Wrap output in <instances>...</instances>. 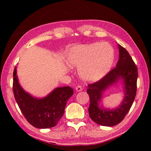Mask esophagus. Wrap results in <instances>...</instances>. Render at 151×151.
I'll return each instance as SVG.
<instances>
[{"label": "esophagus", "mask_w": 151, "mask_h": 151, "mask_svg": "<svg viewBox=\"0 0 151 151\" xmlns=\"http://www.w3.org/2000/svg\"><path fill=\"white\" fill-rule=\"evenodd\" d=\"M76 91H78V92L81 91L82 90H83V87H82L81 85H78L76 86Z\"/></svg>", "instance_id": "esophagus-1"}]
</instances>
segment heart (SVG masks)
I'll return each mask as SVG.
<instances>
[{
	"label": "heart",
	"mask_w": 151,
	"mask_h": 151,
	"mask_svg": "<svg viewBox=\"0 0 151 151\" xmlns=\"http://www.w3.org/2000/svg\"><path fill=\"white\" fill-rule=\"evenodd\" d=\"M114 60V51L106 42H95L88 45H78L70 50L68 63L73 67L79 68L82 78L94 81L105 76Z\"/></svg>",
	"instance_id": "b5f03b06"
}]
</instances>
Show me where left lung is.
I'll return each mask as SVG.
<instances>
[{
  "label": "left lung",
  "mask_w": 151,
  "mask_h": 151,
  "mask_svg": "<svg viewBox=\"0 0 151 151\" xmlns=\"http://www.w3.org/2000/svg\"><path fill=\"white\" fill-rule=\"evenodd\" d=\"M119 60L115 68L95 83L88 85L86 92L90 98L88 112L90 118L96 124L112 127L120 123L132 106L137 93L138 70L136 65L128 51L119 45ZM121 78L124 80L125 96L122 105L114 110L100 109L98 102L101 92Z\"/></svg>",
  "instance_id": "8db88e82"
}]
</instances>
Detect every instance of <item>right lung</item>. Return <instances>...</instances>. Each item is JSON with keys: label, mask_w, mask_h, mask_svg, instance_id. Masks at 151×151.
Listing matches in <instances>:
<instances>
[{"label": "right lung", "mask_w": 151, "mask_h": 151, "mask_svg": "<svg viewBox=\"0 0 151 151\" xmlns=\"http://www.w3.org/2000/svg\"><path fill=\"white\" fill-rule=\"evenodd\" d=\"M14 99L24 118L33 127L48 129L55 127L62 118L67 101L73 94L70 86L55 89L43 99H36L21 88L18 82L17 67L13 72Z\"/></svg>", "instance_id": "add662e5"}]
</instances>
